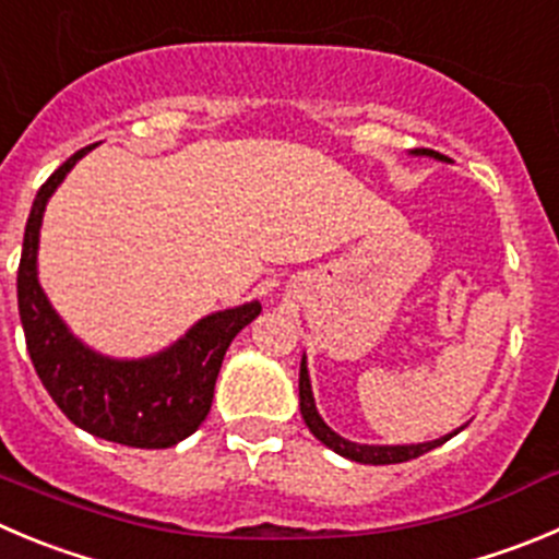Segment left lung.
Instances as JSON below:
<instances>
[{"mask_svg":"<svg viewBox=\"0 0 559 559\" xmlns=\"http://www.w3.org/2000/svg\"><path fill=\"white\" fill-rule=\"evenodd\" d=\"M416 154H427V156H436V159H447V156H441L438 151H430V148H419ZM300 414H304L309 430L314 432L317 438H320L328 450L338 452L342 457H350V461H356V463H372V466H389V463L414 461V457H419V455H425V452L436 450V447H441L444 441H450L452 436H457V432L463 430V427H461V430L450 432V436H444V438H438V441H427V444H411V447L353 444V441H347V438L336 436V432H333L331 427L322 421V416L317 414L314 397H311V383H309V369H306V358L300 361Z\"/></svg>","mask_w":559,"mask_h":559,"instance_id":"left-lung-1","label":"left lung"}]
</instances>
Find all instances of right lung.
Here are the masks:
<instances>
[{
    "mask_svg": "<svg viewBox=\"0 0 559 559\" xmlns=\"http://www.w3.org/2000/svg\"><path fill=\"white\" fill-rule=\"evenodd\" d=\"M91 148L62 162L35 195L19 262L21 325L40 383L76 427L115 444L165 450L206 419L228 344L259 317L262 306L217 311L190 328L174 347L143 361H112L76 342L46 300L35 262L46 201Z\"/></svg>",
    "mask_w": 559,
    "mask_h": 559,
    "instance_id": "right-lung-1",
    "label": "right lung"
}]
</instances>
